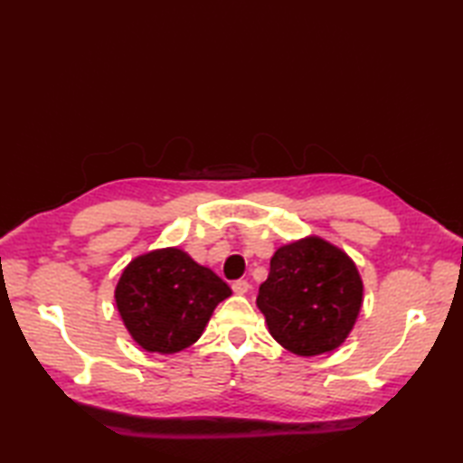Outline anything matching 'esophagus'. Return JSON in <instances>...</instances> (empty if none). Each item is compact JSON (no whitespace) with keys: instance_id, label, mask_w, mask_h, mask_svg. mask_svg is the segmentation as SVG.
<instances>
[{"instance_id":"obj_1","label":"esophagus","mask_w":463,"mask_h":463,"mask_svg":"<svg viewBox=\"0 0 463 463\" xmlns=\"http://www.w3.org/2000/svg\"><path fill=\"white\" fill-rule=\"evenodd\" d=\"M232 290L237 294H247L250 290V282L249 280H234L232 282Z\"/></svg>"}]
</instances>
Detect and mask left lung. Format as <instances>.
Instances as JSON below:
<instances>
[{"mask_svg": "<svg viewBox=\"0 0 463 463\" xmlns=\"http://www.w3.org/2000/svg\"><path fill=\"white\" fill-rule=\"evenodd\" d=\"M362 294L360 272L348 254L320 237H307L274 252L257 307L280 346L318 356L348 338Z\"/></svg>", "mask_w": 463, "mask_h": 463, "instance_id": "1", "label": "left lung"}]
</instances>
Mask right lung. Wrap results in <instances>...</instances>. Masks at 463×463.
Instances as JSON below:
<instances>
[{"label":"right lung","instance_id":"right-lung-1","mask_svg":"<svg viewBox=\"0 0 463 463\" xmlns=\"http://www.w3.org/2000/svg\"><path fill=\"white\" fill-rule=\"evenodd\" d=\"M232 290L184 250H151L127 264L115 288L125 328L146 352L175 354L201 338L216 304Z\"/></svg>","mask_w":463,"mask_h":463}]
</instances>
